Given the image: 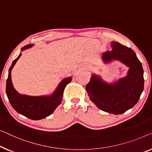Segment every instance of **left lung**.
<instances>
[{"label":"left lung","instance_id":"1","mask_svg":"<svg viewBox=\"0 0 152 152\" xmlns=\"http://www.w3.org/2000/svg\"><path fill=\"white\" fill-rule=\"evenodd\" d=\"M112 50L102 54L104 62L119 60L129 67L127 76L110 85L92 76L85 89L91 101L104 112L121 114L133 107L144 89L142 64L135 52L118 42H112Z\"/></svg>","mask_w":152,"mask_h":152}]
</instances>
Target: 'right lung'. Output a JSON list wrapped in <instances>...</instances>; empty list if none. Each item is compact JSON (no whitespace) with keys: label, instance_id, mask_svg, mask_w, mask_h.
<instances>
[{"label":"right lung","instance_id":"1","mask_svg":"<svg viewBox=\"0 0 152 152\" xmlns=\"http://www.w3.org/2000/svg\"><path fill=\"white\" fill-rule=\"evenodd\" d=\"M31 47V44L22 48L24 50ZM21 54L13 61L9 69V75L6 84V94L10 104L18 114H22L27 118L32 120H40L50 116L55 109L61 104L63 99L64 89L68 83L71 82L72 78L69 77L64 79L60 83L56 90L50 96H28L21 95L17 92L12 85L11 71L15 63L20 57Z\"/></svg>","mask_w":152,"mask_h":152}]
</instances>
